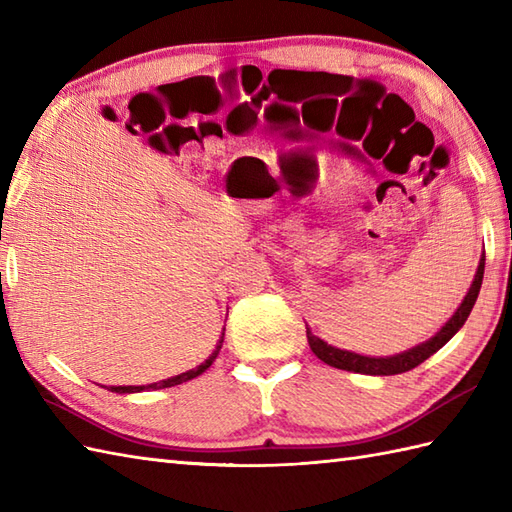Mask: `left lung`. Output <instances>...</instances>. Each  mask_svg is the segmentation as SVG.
Instances as JSON below:
<instances>
[{
	"mask_svg": "<svg viewBox=\"0 0 512 512\" xmlns=\"http://www.w3.org/2000/svg\"><path fill=\"white\" fill-rule=\"evenodd\" d=\"M482 277H484V255L480 259V266H477V273L473 284L466 292L464 301L460 303V308L455 310L453 317L442 325V330L433 336V339L424 341L416 347H411V350L396 354V356H387V358H372V356H361V354H354V352H345L339 350V347H332L325 341H321L319 336H314L310 332V328H306L308 334V343H310V350L317 354V358H321L323 363H328L336 369H347V372H356V374H369V376H394V374H402V372H409V369L418 367L420 363L427 361L429 356L436 354L440 347L453 339V334L458 332L464 321L469 319V314L475 306L477 295H480V288H482Z\"/></svg>",
	"mask_w": 512,
	"mask_h": 512,
	"instance_id": "obj_1",
	"label": "left lung"
}]
</instances>
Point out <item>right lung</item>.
Here are the masks:
<instances>
[{
    "instance_id": "obj_1",
    "label": "right lung",
    "mask_w": 512,
    "mask_h": 512,
    "mask_svg": "<svg viewBox=\"0 0 512 512\" xmlns=\"http://www.w3.org/2000/svg\"><path fill=\"white\" fill-rule=\"evenodd\" d=\"M222 343H224V330H222V336H220V341H217V345H215V350H213V354L206 358V361L202 363V365H198L195 369H189V372H184V374H180V376H173V378H167V380H160V383H151V385H147V389H165V387H173V385H182V383H187V380H191V378H195V376H200L204 369H209L211 365H213V361H215V356L220 354V347H222ZM112 391H116V394H134V391H140V389H145V387H110Z\"/></svg>"
}]
</instances>
